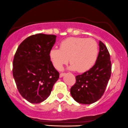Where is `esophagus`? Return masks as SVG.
Masks as SVG:
<instances>
[{"instance_id":"obj_1","label":"esophagus","mask_w":128,"mask_h":128,"mask_svg":"<svg viewBox=\"0 0 128 128\" xmlns=\"http://www.w3.org/2000/svg\"><path fill=\"white\" fill-rule=\"evenodd\" d=\"M65 74H64V73H61V74H60V78L63 77V76L65 75Z\"/></svg>"}]
</instances>
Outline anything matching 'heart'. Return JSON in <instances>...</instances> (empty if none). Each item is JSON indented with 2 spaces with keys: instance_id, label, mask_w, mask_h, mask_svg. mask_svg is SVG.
<instances>
[{
  "instance_id": "1",
  "label": "heart",
  "mask_w": 128,
  "mask_h": 128,
  "mask_svg": "<svg viewBox=\"0 0 128 128\" xmlns=\"http://www.w3.org/2000/svg\"><path fill=\"white\" fill-rule=\"evenodd\" d=\"M98 54V45L94 39L72 37L62 41L60 48H52L49 57L56 70H62L70 60L72 64L69 68L82 73L94 65Z\"/></svg>"
}]
</instances>
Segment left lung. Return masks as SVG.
<instances>
[{
    "label": "left lung",
    "mask_w": 128,
    "mask_h": 128,
    "mask_svg": "<svg viewBox=\"0 0 128 128\" xmlns=\"http://www.w3.org/2000/svg\"><path fill=\"white\" fill-rule=\"evenodd\" d=\"M99 52L95 65L88 71L76 76L70 89L72 97L80 104H90L101 98L111 75V62L108 50L99 41Z\"/></svg>",
    "instance_id": "1"
}]
</instances>
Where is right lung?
<instances>
[{"label": "right lung", "instance_id": "obj_1", "mask_svg": "<svg viewBox=\"0 0 128 128\" xmlns=\"http://www.w3.org/2000/svg\"><path fill=\"white\" fill-rule=\"evenodd\" d=\"M56 38L41 33L32 35L20 44L14 55L12 74L17 88L32 104L46 99L59 78L49 57Z\"/></svg>", "mask_w": 128, "mask_h": 128}]
</instances>
